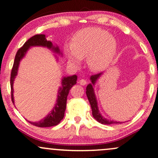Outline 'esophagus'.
<instances>
[{
	"label": "esophagus",
	"instance_id": "1",
	"mask_svg": "<svg viewBox=\"0 0 158 158\" xmlns=\"http://www.w3.org/2000/svg\"><path fill=\"white\" fill-rule=\"evenodd\" d=\"M79 85H83V86H84V85H87V80H85V79H80V80H79Z\"/></svg>",
	"mask_w": 158,
	"mask_h": 158
}]
</instances>
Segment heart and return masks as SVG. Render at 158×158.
Segmentation results:
<instances>
[{
	"instance_id": "heart-1",
	"label": "heart",
	"mask_w": 158,
	"mask_h": 158,
	"mask_svg": "<svg viewBox=\"0 0 158 158\" xmlns=\"http://www.w3.org/2000/svg\"><path fill=\"white\" fill-rule=\"evenodd\" d=\"M117 44L114 37L99 27H87L73 36L71 46L65 45L69 61L74 65L81 64L87 57L92 71H101L107 69L114 58Z\"/></svg>"
}]
</instances>
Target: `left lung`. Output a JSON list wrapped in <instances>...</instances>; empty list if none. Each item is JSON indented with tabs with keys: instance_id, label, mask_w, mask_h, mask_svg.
<instances>
[{
	"instance_id": "obj_1",
	"label": "left lung",
	"mask_w": 158,
	"mask_h": 158,
	"mask_svg": "<svg viewBox=\"0 0 158 158\" xmlns=\"http://www.w3.org/2000/svg\"><path fill=\"white\" fill-rule=\"evenodd\" d=\"M102 75V73H98L97 74L91 76L90 80L92 81V84H89L87 86V88H86V94H87V98L89 103H90L91 109H92V114H93V117L98 123L103 124V125H112V124H117V123H121L119 122L114 121V120H109L106 119L101 114L100 111L98 110V103L96 97H95V93H94V89H93V85H95V83L96 82V81L99 79V77H101V76Z\"/></svg>"
}]
</instances>
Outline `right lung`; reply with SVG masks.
Masks as SVG:
<instances>
[{
    "label": "right lung",
    "mask_w": 158,
    "mask_h": 158,
    "mask_svg": "<svg viewBox=\"0 0 158 158\" xmlns=\"http://www.w3.org/2000/svg\"><path fill=\"white\" fill-rule=\"evenodd\" d=\"M35 46H41V47H45L52 49L54 52L60 54L59 47L57 46L55 47L50 41H47L46 39V35L44 34H38L33 35L31 39L27 40L24 45L21 48H19V50L16 54L15 62L11 69V78H10V85H11V101L13 103L14 96H13V84L16 76L17 75L18 67H19V62L25 55L28 50L31 47H35ZM77 80V76L73 75L70 77H64L62 79V87L59 88L58 95H57V102H56L53 109L51 112L48 114L47 117H44L43 119L40 120L37 123H31L29 122L32 125L39 127H52L55 125H58L60 121L63 119L65 114V111L66 109V102L67 97L69 95L70 89L73 85H76Z\"/></svg>",
    "instance_id": "right-lung-1"
}]
</instances>
